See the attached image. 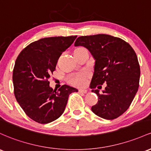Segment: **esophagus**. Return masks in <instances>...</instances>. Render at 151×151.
I'll list each match as a JSON object with an SVG mask.
<instances>
[{"mask_svg": "<svg viewBox=\"0 0 151 151\" xmlns=\"http://www.w3.org/2000/svg\"><path fill=\"white\" fill-rule=\"evenodd\" d=\"M78 92H79V93L86 94L87 92V89H79L78 90Z\"/></svg>", "mask_w": 151, "mask_h": 151, "instance_id": "obj_1", "label": "esophagus"}]
</instances>
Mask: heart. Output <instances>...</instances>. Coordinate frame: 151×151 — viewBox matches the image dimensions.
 I'll use <instances>...</instances> for the list:
<instances>
[{
  "label": "heart",
  "instance_id": "obj_1",
  "mask_svg": "<svg viewBox=\"0 0 151 151\" xmlns=\"http://www.w3.org/2000/svg\"><path fill=\"white\" fill-rule=\"evenodd\" d=\"M81 49H85L84 48H78L76 50H81ZM89 75L87 72H80L75 75L72 76L69 78V82L72 84L76 86H84L87 83V79H88Z\"/></svg>",
  "mask_w": 151,
  "mask_h": 151
}]
</instances>
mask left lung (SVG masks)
Returning <instances> with one entry per match:
<instances>
[{
  "instance_id": "8db88e82",
  "label": "left lung",
  "mask_w": 151,
  "mask_h": 151,
  "mask_svg": "<svg viewBox=\"0 0 151 151\" xmlns=\"http://www.w3.org/2000/svg\"><path fill=\"white\" fill-rule=\"evenodd\" d=\"M74 46H83L95 59L90 87L98 102L92 107L95 115L113 120L129 108L139 87L140 69L135 51L120 38L107 34L79 36ZM106 87L100 95L94 89Z\"/></svg>"
}]
</instances>
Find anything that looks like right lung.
Instances as JSON below:
<instances>
[{
	"instance_id": "right-lung-1",
	"label": "right lung",
	"mask_w": 151,
	"mask_h": 151,
	"mask_svg": "<svg viewBox=\"0 0 151 151\" xmlns=\"http://www.w3.org/2000/svg\"><path fill=\"white\" fill-rule=\"evenodd\" d=\"M77 36L41 39L28 45L18 56L13 71L15 97L34 121L46 124L57 120L65 110L69 94L78 91L67 84L53 90L48 81L61 54Z\"/></svg>"
}]
</instances>
